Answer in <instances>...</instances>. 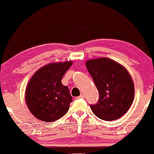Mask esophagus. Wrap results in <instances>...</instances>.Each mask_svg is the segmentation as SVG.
Wrapping results in <instances>:
<instances>
[{
	"label": "esophagus",
	"mask_w": 154,
	"mask_h": 154,
	"mask_svg": "<svg viewBox=\"0 0 154 154\" xmlns=\"http://www.w3.org/2000/svg\"><path fill=\"white\" fill-rule=\"evenodd\" d=\"M84 97H85V95H84V94H83V93H81V95H80V96L77 97V99H80V98H84Z\"/></svg>",
	"instance_id": "34e87169"
}]
</instances>
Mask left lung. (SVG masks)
<instances>
[{"label": "left lung", "instance_id": "left-lung-1", "mask_svg": "<svg viewBox=\"0 0 154 154\" xmlns=\"http://www.w3.org/2000/svg\"><path fill=\"white\" fill-rule=\"evenodd\" d=\"M86 68L99 92L100 98L91 108L95 116L105 121L120 118L134 100V85L123 66L108 58L86 61Z\"/></svg>", "mask_w": 154, "mask_h": 154}]
</instances>
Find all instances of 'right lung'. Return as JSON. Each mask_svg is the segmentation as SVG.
I'll return each mask as SVG.
<instances>
[{"label": "right lung", "instance_id": "obj_1", "mask_svg": "<svg viewBox=\"0 0 154 154\" xmlns=\"http://www.w3.org/2000/svg\"><path fill=\"white\" fill-rule=\"evenodd\" d=\"M72 61L51 63L39 69L29 81L25 101L30 112L39 120L51 122L69 110L73 98L61 79Z\"/></svg>", "mask_w": 154, "mask_h": 154}]
</instances>
